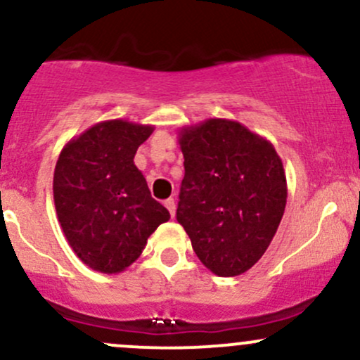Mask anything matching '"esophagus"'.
<instances>
[{"label":"esophagus","instance_id":"34e87169","mask_svg":"<svg viewBox=\"0 0 360 360\" xmlns=\"http://www.w3.org/2000/svg\"><path fill=\"white\" fill-rule=\"evenodd\" d=\"M164 205H165V208L169 210V213H171V217L176 215V201H174L172 198H169V200H165Z\"/></svg>","mask_w":360,"mask_h":360}]
</instances>
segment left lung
Wrapping results in <instances>:
<instances>
[{
    "label": "left lung",
    "mask_w": 360,
    "mask_h": 360,
    "mask_svg": "<svg viewBox=\"0 0 360 360\" xmlns=\"http://www.w3.org/2000/svg\"><path fill=\"white\" fill-rule=\"evenodd\" d=\"M179 145L177 222L212 274H244L268 250L285 212L282 159L266 138L231 120L183 126Z\"/></svg>",
    "instance_id": "left-lung-1"
}]
</instances>
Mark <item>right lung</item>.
Returning a JSON list of instances; mask_svg holds the SVG:
<instances>
[{
  "mask_svg": "<svg viewBox=\"0 0 360 360\" xmlns=\"http://www.w3.org/2000/svg\"><path fill=\"white\" fill-rule=\"evenodd\" d=\"M152 131L150 124L102 121L59 153L53 179L58 220L75 255L101 274L124 271L171 219L133 162Z\"/></svg>",
  "mask_w": 360,
  "mask_h": 360,
  "instance_id": "obj_1",
  "label": "right lung"
}]
</instances>
